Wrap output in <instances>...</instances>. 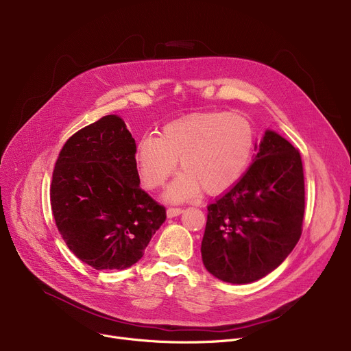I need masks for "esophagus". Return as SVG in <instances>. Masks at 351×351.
Listing matches in <instances>:
<instances>
[{"label":"esophagus","mask_w":351,"mask_h":351,"mask_svg":"<svg viewBox=\"0 0 351 351\" xmlns=\"http://www.w3.org/2000/svg\"><path fill=\"white\" fill-rule=\"evenodd\" d=\"M182 212H183V209H182V208H169L168 210H166V213H168V216H169V217L179 216Z\"/></svg>","instance_id":"obj_1"}]
</instances>
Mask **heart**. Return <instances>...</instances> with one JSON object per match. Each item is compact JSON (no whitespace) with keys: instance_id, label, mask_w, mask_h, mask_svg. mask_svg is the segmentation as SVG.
<instances>
[{"instance_id":"obj_1","label":"heart","mask_w":351,"mask_h":351,"mask_svg":"<svg viewBox=\"0 0 351 351\" xmlns=\"http://www.w3.org/2000/svg\"><path fill=\"white\" fill-rule=\"evenodd\" d=\"M254 143L250 122L239 114H192L165 125L159 138L139 141L138 169L147 189L162 186L176 171H185L168 191L171 200H188L204 191L219 195L241 179Z\"/></svg>"}]
</instances>
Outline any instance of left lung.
<instances>
[{"mask_svg": "<svg viewBox=\"0 0 351 351\" xmlns=\"http://www.w3.org/2000/svg\"><path fill=\"white\" fill-rule=\"evenodd\" d=\"M303 216L300 152L279 134L267 131L246 173L208 206L202 261L223 282L259 280L298 245Z\"/></svg>", "mask_w": 351, "mask_h": 351, "instance_id": "8db88e82", "label": "left lung"}]
</instances>
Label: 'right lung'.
<instances>
[{
    "label": "right lung",
    "instance_id": "1",
    "mask_svg": "<svg viewBox=\"0 0 351 351\" xmlns=\"http://www.w3.org/2000/svg\"><path fill=\"white\" fill-rule=\"evenodd\" d=\"M136 143L123 121L106 115L62 146L51 182V209L64 242L97 270L135 265L166 219L139 186Z\"/></svg>",
    "mask_w": 351,
    "mask_h": 351
}]
</instances>
